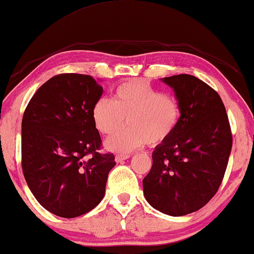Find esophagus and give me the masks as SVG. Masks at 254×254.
Instances as JSON below:
<instances>
[{
	"label": "esophagus",
	"mask_w": 254,
	"mask_h": 254,
	"mask_svg": "<svg viewBox=\"0 0 254 254\" xmlns=\"http://www.w3.org/2000/svg\"><path fill=\"white\" fill-rule=\"evenodd\" d=\"M130 156H131L130 154H117L115 160H116V162H122L124 160H127Z\"/></svg>",
	"instance_id": "34e87169"
}]
</instances>
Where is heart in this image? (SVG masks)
<instances>
[{"label": "heart", "instance_id": "heart-1", "mask_svg": "<svg viewBox=\"0 0 254 254\" xmlns=\"http://www.w3.org/2000/svg\"><path fill=\"white\" fill-rule=\"evenodd\" d=\"M92 121L101 134L113 135L126 124L127 127L106 141L109 150L130 153L147 142L156 146L165 142L180 122L179 101L162 93L141 79L117 86L112 100L100 98L92 107Z\"/></svg>", "mask_w": 254, "mask_h": 254}]
</instances>
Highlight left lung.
Listing matches in <instances>:
<instances>
[{
    "label": "left lung",
    "mask_w": 254,
    "mask_h": 254,
    "mask_svg": "<svg viewBox=\"0 0 254 254\" xmlns=\"http://www.w3.org/2000/svg\"><path fill=\"white\" fill-rule=\"evenodd\" d=\"M175 90L180 122L153 151V166L142 180L151 206L180 217L198 211L224 179L233 134L221 98L210 85L188 74L164 77Z\"/></svg>",
    "instance_id": "obj_1"
}]
</instances>
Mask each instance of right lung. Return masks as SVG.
<instances>
[{
	"label": "right lung",
	"instance_id": "obj_1",
	"mask_svg": "<svg viewBox=\"0 0 254 254\" xmlns=\"http://www.w3.org/2000/svg\"><path fill=\"white\" fill-rule=\"evenodd\" d=\"M104 92L90 75L51 77L29 100L21 122V166L41 205L62 218L96 207L105 195L112 153H100L92 107Z\"/></svg>",
	"mask_w": 254,
	"mask_h": 254
}]
</instances>
